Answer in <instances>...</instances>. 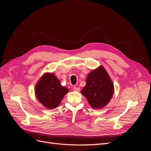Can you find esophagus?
Segmentation results:
<instances>
[{"instance_id":"obj_1","label":"esophagus","mask_w":151,"mask_h":151,"mask_svg":"<svg viewBox=\"0 0 151 151\" xmlns=\"http://www.w3.org/2000/svg\"><path fill=\"white\" fill-rule=\"evenodd\" d=\"M73 89H74V91H77V92H79V91H80V88H77V87H74Z\"/></svg>"}]
</instances>
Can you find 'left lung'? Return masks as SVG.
Returning a JSON list of instances; mask_svg holds the SVG:
<instances>
[{"mask_svg":"<svg viewBox=\"0 0 151 151\" xmlns=\"http://www.w3.org/2000/svg\"><path fill=\"white\" fill-rule=\"evenodd\" d=\"M114 93L113 82L104 67L100 65L87 77L86 85L81 94L94 109H101L108 104Z\"/></svg>","mask_w":151,"mask_h":151,"instance_id":"left-lung-1","label":"left lung"}]
</instances>
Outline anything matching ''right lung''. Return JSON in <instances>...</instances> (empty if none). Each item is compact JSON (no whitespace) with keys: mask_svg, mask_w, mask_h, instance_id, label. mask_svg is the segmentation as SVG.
I'll return each mask as SVG.
<instances>
[{"mask_svg":"<svg viewBox=\"0 0 151 151\" xmlns=\"http://www.w3.org/2000/svg\"><path fill=\"white\" fill-rule=\"evenodd\" d=\"M35 92L36 98L43 106L52 109L60 104L69 90L61 85L55 75L47 72L41 77L35 85Z\"/></svg>","mask_w":151,"mask_h":151,"instance_id":"obj_1","label":"right lung"}]
</instances>
